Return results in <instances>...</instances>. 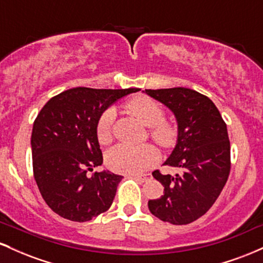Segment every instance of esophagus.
Listing matches in <instances>:
<instances>
[{
	"label": "esophagus",
	"instance_id": "esophagus-1",
	"mask_svg": "<svg viewBox=\"0 0 263 263\" xmlns=\"http://www.w3.org/2000/svg\"><path fill=\"white\" fill-rule=\"evenodd\" d=\"M132 177L136 178V179L141 180V182H144V180H147L149 178L148 174H143V176H142V174H134V176H132Z\"/></svg>",
	"mask_w": 263,
	"mask_h": 263
}]
</instances>
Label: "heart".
I'll use <instances>...</instances> for the list:
<instances>
[{
    "label": "heart",
    "mask_w": 263,
    "mask_h": 263,
    "mask_svg": "<svg viewBox=\"0 0 263 263\" xmlns=\"http://www.w3.org/2000/svg\"><path fill=\"white\" fill-rule=\"evenodd\" d=\"M129 110L134 112L144 125L149 126L151 137L163 147L172 146L176 141V128L164 120V111L158 102L147 96H140L127 104ZM116 119V110L108 107L99 117L96 125V137L101 144H106L112 138V125ZM159 155L151 144L129 146L121 143L108 149L106 163L111 171L123 174H138L147 171L156 164Z\"/></svg>",
    "instance_id": "1"
}]
</instances>
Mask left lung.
<instances>
[{"label":"left lung","instance_id":"1","mask_svg":"<svg viewBox=\"0 0 263 263\" xmlns=\"http://www.w3.org/2000/svg\"><path fill=\"white\" fill-rule=\"evenodd\" d=\"M176 116L178 140L164 165L182 174L152 176L164 186L163 195L148 201L149 211L162 221L186 225L213 206L230 174V141L218 107L208 96L186 89L146 90Z\"/></svg>","mask_w":263,"mask_h":263}]
</instances>
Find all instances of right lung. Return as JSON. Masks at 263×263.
<instances>
[{"label": "right lung", "mask_w": 263, "mask_h": 263, "mask_svg": "<svg viewBox=\"0 0 263 263\" xmlns=\"http://www.w3.org/2000/svg\"><path fill=\"white\" fill-rule=\"evenodd\" d=\"M140 89L74 87L44 105L32 129L33 174L48 206L71 221H89L110 209L122 176L87 172L102 164L99 117L122 96Z\"/></svg>", "instance_id": "1"}]
</instances>
